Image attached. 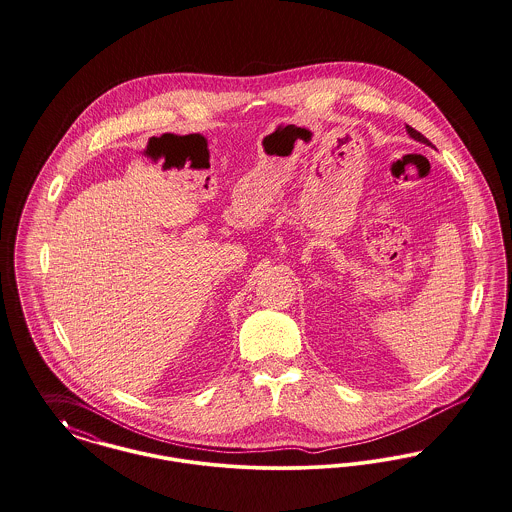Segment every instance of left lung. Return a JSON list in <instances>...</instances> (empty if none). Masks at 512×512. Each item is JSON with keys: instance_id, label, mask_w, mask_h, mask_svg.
Listing matches in <instances>:
<instances>
[{"instance_id": "obj_1", "label": "left lung", "mask_w": 512, "mask_h": 512, "mask_svg": "<svg viewBox=\"0 0 512 512\" xmlns=\"http://www.w3.org/2000/svg\"><path fill=\"white\" fill-rule=\"evenodd\" d=\"M406 129H408V133H410V135H412V137H414V139H416V141H421V143H425V145H431V143H429V139H427V137H423V135H421L420 131H416V129H414V127H410V125H406Z\"/></svg>"}]
</instances>
